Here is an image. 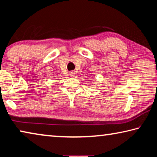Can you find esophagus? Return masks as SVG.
I'll use <instances>...</instances> for the list:
<instances>
[{
  "mask_svg": "<svg viewBox=\"0 0 157 157\" xmlns=\"http://www.w3.org/2000/svg\"><path fill=\"white\" fill-rule=\"evenodd\" d=\"M69 75H70L71 77H74L75 76V71H70L69 72Z\"/></svg>",
  "mask_w": 157,
  "mask_h": 157,
  "instance_id": "1",
  "label": "esophagus"
}]
</instances>
